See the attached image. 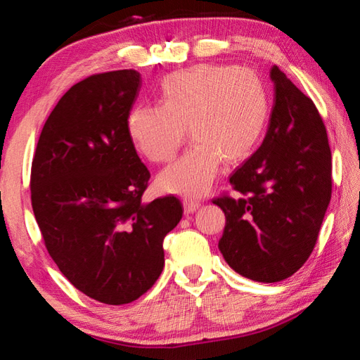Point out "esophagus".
Segmentation results:
<instances>
[{"mask_svg": "<svg viewBox=\"0 0 360 360\" xmlns=\"http://www.w3.org/2000/svg\"><path fill=\"white\" fill-rule=\"evenodd\" d=\"M182 205H184V211H186V214H191V212H193V211H197L198 208H200V203L198 200H195V198H191V197H186L184 200H182Z\"/></svg>", "mask_w": 360, "mask_h": 360, "instance_id": "esophagus-1", "label": "esophagus"}]
</instances>
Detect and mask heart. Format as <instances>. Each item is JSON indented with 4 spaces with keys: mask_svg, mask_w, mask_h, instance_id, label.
Returning a JSON list of instances; mask_svg holds the SVG:
<instances>
[{
    "mask_svg": "<svg viewBox=\"0 0 360 360\" xmlns=\"http://www.w3.org/2000/svg\"><path fill=\"white\" fill-rule=\"evenodd\" d=\"M158 105H136L127 117V133L143 157L169 162L186 139L191 148L163 169L160 191L202 197L216 181L222 160L230 165L252 154L265 135L270 96L249 68L197 65L163 79Z\"/></svg>",
    "mask_w": 360,
    "mask_h": 360,
    "instance_id": "b5f03b06",
    "label": "heart"
}]
</instances>
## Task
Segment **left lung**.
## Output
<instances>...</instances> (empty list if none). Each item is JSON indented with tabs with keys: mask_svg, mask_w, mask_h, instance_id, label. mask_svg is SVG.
Returning <instances> with one entry per match:
<instances>
[{
	"mask_svg": "<svg viewBox=\"0 0 360 360\" xmlns=\"http://www.w3.org/2000/svg\"><path fill=\"white\" fill-rule=\"evenodd\" d=\"M270 77L275 103L264 143L230 176L233 197L212 200L227 219L219 240L225 262L259 283L300 270L332 197V154L318 109L278 66Z\"/></svg>",
	"mask_w": 360,
	"mask_h": 360,
	"instance_id": "8db88e82",
	"label": "left lung"
}]
</instances>
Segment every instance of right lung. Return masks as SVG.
<instances>
[{
	"mask_svg": "<svg viewBox=\"0 0 360 360\" xmlns=\"http://www.w3.org/2000/svg\"><path fill=\"white\" fill-rule=\"evenodd\" d=\"M139 89L135 70L72 85L42 127L32 163V206L49 255L76 289L106 304L154 285L163 240L182 217L174 195L141 202L150 173L127 133Z\"/></svg>",
	"mask_w": 360,
	"mask_h": 360,
	"instance_id": "add662e5",
	"label": "right lung"
}]
</instances>
